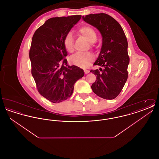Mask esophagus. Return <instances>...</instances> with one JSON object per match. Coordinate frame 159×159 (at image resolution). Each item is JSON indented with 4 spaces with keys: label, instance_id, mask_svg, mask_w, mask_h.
<instances>
[{
    "label": "esophagus",
    "instance_id": "1",
    "mask_svg": "<svg viewBox=\"0 0 159 159\" xmlns=\"http://www.w3.org/2000/svg\"><path fill=\"white\" fill-rule=\"evenodd\" d=\"M84 71L85 74H88V73H89L90 72V71L88 70H84Z\"/></svg>",
    "mask_w": 159,
    "mask_h": 159
}]
</instances>
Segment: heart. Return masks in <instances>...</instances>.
<instances>
[{"instance_id": "heart-1", "label": "heart", "mask_w": 159, "mask_h": 159, "mask_svg": "<svg viewBox=\"0 0 159 159\" xmlns=\"http://www.w3.org/2000/svg\"><path fill=\"white\" fill-rule=\"evenodd\" d=\"M78 32L86 38L91 43H94L97 39V35L94 29L88 25H84L79 29ZM63 45L68 52L71 53L74 51V39L71 33H67L63 39ZM94 60V56L90 52L88 53H77L73 55L71 58V62L75 66L86 68Z\"/></svg>"}]
</instances>
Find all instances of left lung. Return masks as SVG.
Segmentation results:
<instances>
[{
	"label": "left lung",
	"mask_w": 159,
	"mask_h": 159,
	"mask_svg": "<svg viewBox=\"0 0 159 159\" xmlns=\"http://www.w3.org/2000/svg\"><path fill=\"white\" fill-rule=\"evenodd\" d=\"M82 18L96 27L102 38L101 52L93 65L103 69L91 70V72L97 76L91 88L99 97L113 99L120 93L128 79L129 57L127 39L120 24L109 15L91 14L83 16Z\"/></svg>",
	"instance_id": "8db88e82"
}]
</instances>
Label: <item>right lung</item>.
<instances>
[{
	"instance_id": "right-lung-1",
	"label": "right lung",
	"mask_w": 159,
	"mask_h": 159,
	"mask_svg": "<svg viewBox=\"0 0 159 159\" xmlns=\"http://www.w3.org/2000/svg\"><path fill=\"white\" fill-rule=\"evenodd\" d=\"M82 16L55 17L34 32L29 57L31 75L40 94L53 103L69 98L75 83L84 76L82 68L67 65L63 39Z\"/></svg>"
}]
</instances>
